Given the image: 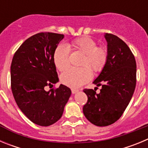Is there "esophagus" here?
Masks as SVG:
<instances>
[{
  "label": "esophagus",
  "mask_w": 148,
  "mask_h": 148,
  "mask_svg": "<svg viewBox=\"0 0 148 148\" xmlns=\"http://www.w3.org/2000/svg\"><path fill=\"white\" fill-rule=\"evenodd\" d=\"M77 92H78V90H76V89H72V93H76Z\"/></svg>",
  "instance_id": "34e87169"
}]
</instances>
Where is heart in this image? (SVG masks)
Listing matches in <instances>:
<instances>
[{"label":"heart","mask_w":148,"mask_h":148,"mask_svg":"<svg viewBox=\"0 0 148 148\" xmlns=\"http://www.w3.org/2000/svg\"><path fill=\"white\" fill-rule=\"evenodd\" d=\"M73 51L83 53L79 68H70L61 75L64 84L72 88H78L87 83L92 78L91 69L95 73H100L104 69L108 58V49L88 36L78 38L70 44ZM70 51L66 46L60 44L56 48L53 61L56 68L64 71L70 66Z\"/></svg>","instance_id":"b5f03b06"}]
</instances>
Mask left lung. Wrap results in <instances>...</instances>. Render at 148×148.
<instances>
[{
	"label": "left lung",
	"mask_w": 148,
	"mask_h": 148,
	"mask_svg": "<svg viewBox=\"0 0 148 148\" xmlns=\"http://www.w3.org/2000/svg\"><path fill=\"white\" fill-rule=\"evenodd\" d=\"M104 37L108 41V61L93 82L98 87L101 86L100 92L96 93L92 89L84 90L87 95L84 114L99 127L108 126L119 119L136 84V63L129 47L113 34L106 33Z\"/></svg>",
	"instance_id": "left-lung-1"
}]
</instances>
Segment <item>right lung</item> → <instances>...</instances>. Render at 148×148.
<instances>
[{
    "label": "right lung",
    "mask_w": 148,
    "mask_h": 148,
    "mask_svg": "<svg viewBox=\"0 0 148 148\" xmlns=\"http://www.w3.org/2000/svg\"><path fill=\"white\" fill-rule=\"evenodd\" d=\"M64 38L62 34L40 32L24 41L13 56L11 89L18 108L27 118L40 126H49L61 119L71 90L58 82L53 54Z\"/></svg>",
    "instance_id": "right-lung-1"
}]
</instances>
